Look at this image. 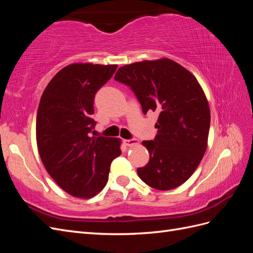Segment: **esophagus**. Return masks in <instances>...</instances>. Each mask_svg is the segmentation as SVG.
<instances>
[{
  "label": "esophagus",
  "mask_w": 253,
  "mask_h": 253,
  "mask_svg": "<svg viewBox=\"0 0 253 253\" xmlns=\"http://www.w3.org/2000/svg\"><path fill=\"white\" fill-rule=\"evenodd\" d=\"M124 143L126 145V147H133V145H136L139 143V140L136 138H131V139H125Z\"/></svg>",
  "instance_id": "esophagus-1"
}]
</instances>
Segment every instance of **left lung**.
I'll use <instances>...</instances> for the list:
<instances>
[{
  "mask_svg": "<svg viewBox=\"0 0 253 253\" xmlns=\"http://www.w3.org/2000/svg\"><path fill=\"white\" fill-rule=\"evenodd\" d=\"M114 79L134 91L143 114H159L154 140L142 141L150 159L137 169L138 176L157 190L182 185L197 169L208 142L210 109L200 83L167 58L121 66Z\"/></svg>",
  "mask_w": 253,
  "mask_h": 253,
  "instance_id": "8db88e82",
  "label": "left lung"
}]
</instances>
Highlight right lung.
<instances>
[{"mask_svg":"<svg viewBox=\"0 0 253 253\" xmlns=\"http://www.w3.org/2000/svg\"><path fill=\"white\" fill-rule=\"evenodd\" d=\"M117 65L74 63L45 87L37 113L38 151L60 188L90 198L105 187L113 160L121 154L119 138L90 137L96 122L94 98Z\"/></svg>","mask_w":253,"mask_h":253,"instance_id":"1","label":"right lung"}]
</instances>
